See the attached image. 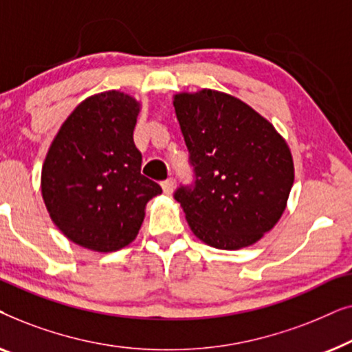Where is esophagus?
<instances>
[{"instance_id": "esophagus-1", "label": "esophagus", "mask_w": 352, "mask_h": 352, "mask_svg": "<svg viewBox=\"0 0 352 352\" xmlns=\"http://www.w3.org/2000/svg\"><path fill=\"white\" fill-rule=\"evenodd\" d=\"M162 189H163V192H165V194L170 195L171 192H173V189H175V181H173L171 177H170V179L163 181L162 182Z\"/></svg>"}]
</instances>
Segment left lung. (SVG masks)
<instances>
[{
	"label": "left lung",
	"mask_w": 352,
	"mask_h": 352,
	"mask_svg": "<svg viewBox=\"0 0 352 352\" xmlns=\"http://www.w3.org/2000/svg\"><path fill=\"white\" fill-rule=\"evenodd\" d=\"M194 182L175 192L192 232L221 250L256 243L285 211L295 168L285 139L234 96H175Z\"/></svg>",
	"instance_id": "8db88e82"
}]
</instances>
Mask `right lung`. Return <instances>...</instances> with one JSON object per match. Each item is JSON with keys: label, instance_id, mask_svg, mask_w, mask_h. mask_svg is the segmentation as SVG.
<instances>
[{"label": "right lung", "instance_id": "1", "mask_svg": "<svg viewBox=\"0 0 352 352\" xmlns=\"http://www.w3.org/2000/svg\"><path fill=\"white\" fill-rule=\"evenodd\" d=\"M139 102L120 91L91 96L62 124L41 171L52 223L80 247L109 253L131 243L162 187L141 175L134 146Z\"/></svg>", "mask_w": 352, "mask_h": 352}]
</instances>
